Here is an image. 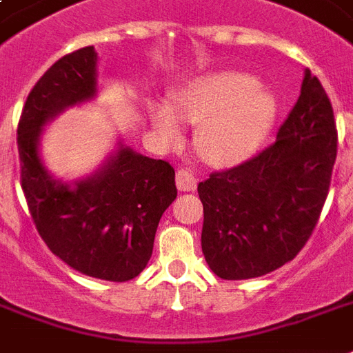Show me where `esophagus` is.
Returning a JSON list of instances; mask_svg holds the SVG:
<instances>
[{"instance_id": "34e87169", "label": "esophagus", "mask_w": 353, "mask_h": 353, "mask_svg": "<svg viewBox=\"0 0 353 353\" xmlns=\"http://www.w3.org/2000/svg\"><path fill=\"white\" fill-rule=\"evenodd\" d=\"M176 185L181 192H192V190H196V185H198V183H196V177H194L190 172L179 168V170L176 172Z\"/></svg>"}]
</instances>
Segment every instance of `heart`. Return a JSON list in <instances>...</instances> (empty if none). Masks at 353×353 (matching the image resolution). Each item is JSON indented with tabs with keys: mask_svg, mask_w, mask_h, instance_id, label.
Masks as SVG:
<instances>
[{
	"mask_svg": "<svg viewBox=\"0 0 353 353\" xmlns=\"http://www.w3.org/2000/svg\"><path fill=\"white\" fill-rule=\"evenodd\" d=\"M274 113V97L260 90L254 77L238 71L199 77L177 93L174 108L165 102L148 106L152 128L165 144H176L181 139L177 117L201 124L196 133V148L214 166L245 161L268 135Z\"/></svg>",
	"mask_w": 353,
	"mask_h": 353,
	"instance_id": "b5f03b06",
	"label": "heart"
}]
</instances>
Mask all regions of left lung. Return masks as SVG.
Returning a JSON list of instances; mask_svg holds the SVG:
<instances>
[{"label": "left lung", "mask_w": 353, "mask_h": 353, "mask_svg": "<svg viewBox=\"0 0 353 353\" xmlns=\"http://www.w3.org/2000/svg\"><path fill=\"white\" fill-rule=\"evenodd\" d=\"M335 157L334 110L323 84L306 69L276 141L198 185L209 268L220 279L245 280L293 260L317 225Z\"/></svg>", "instance_id": "1"}]
</instances>
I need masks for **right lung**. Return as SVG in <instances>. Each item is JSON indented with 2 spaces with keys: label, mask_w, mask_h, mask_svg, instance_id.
<instances>
[{
  "label": "right lung",
  "mask_w": 353,
  "mask_h": 353,
  "mask_svg": "<svg viewBox=\"0 0 353 353\" xmlns=\"http://www.w3.org/2000/svg\"><path fill=\"white\" fill-rule=\"evenodd\" d=\"M95 95L93 46L62 57L36 82L18 124L21 188L41 240L60 260L93 279L126 282L152 256L161 216L177 196L176 172L119 143L90 177H52L38 152L43 126Z\"/></svg>",
  "instance_id": "add662e5"
}]
</instances>
